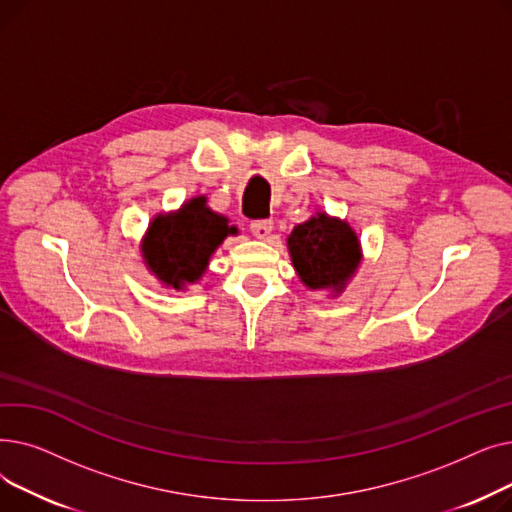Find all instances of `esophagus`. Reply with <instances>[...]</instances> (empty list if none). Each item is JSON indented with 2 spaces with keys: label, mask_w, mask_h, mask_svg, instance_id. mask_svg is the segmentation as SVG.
I'll return each mask as SVG.
<instances>
[{
  "label": "esophagus",
  "mask_w": 512,
  "mask_h": 512,
  "mask_svg": "<svg viewBox=\"0 0 512 512\" xmlns=\"http://www.w3.org/2000/svg\"><path fill=\"white\" fill-rule=\"evenodd\" d=\"M272 230H274V222H272V220H255V222L251 224V232H253V236L259 238V240H265L267 236L272 234Z\"/></svg>",
  "instance_id": "esophagus-1"
}]
</instances>
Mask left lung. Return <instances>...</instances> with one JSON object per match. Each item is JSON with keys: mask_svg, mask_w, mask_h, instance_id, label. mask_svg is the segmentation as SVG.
Listing matches in <instances>:
<instances>
[{"mask_svg": "<svg viewBox=\"0 0 512 512\" xmlns=\"http://www.w3.org/2000/svg\"><path fill=\"white\" fill-rule=\"evenodd\" d=\"M286 247L299 280L309 290H330L334 297L344 292L363 259L355 228L326 211H315L307 222L294 226Z\"/></svg>", "mask_w": 512, "mask_h": 512, "instance_id": "8db88e82", "label": "left lung"}]
</instances>
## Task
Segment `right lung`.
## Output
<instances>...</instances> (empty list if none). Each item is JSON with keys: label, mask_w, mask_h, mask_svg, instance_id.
<instances>
[{"label": "right lung", "mask_w": 512, "mask_h": 512, "mask_svg": "<svg viewBox=\"0 0 512 512\" xmlns=\"http://www.w3.org/2000/svg\"><path fill=\"white\" fill-rule=\"evenodd\" d=\"M226 215L207 207V197L184 201L176 211L157 213L141 240L147 270L166 288L184 290L207 272L211 255L238 234Z\"/></svg>", "instance_id": "1"}]
</instances>
